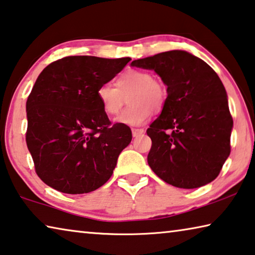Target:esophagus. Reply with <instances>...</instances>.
I'll use <instances>...</instances> for the list:
<instances>
[{"label": "esophagus", "instance_id": "esophagus-1", "mask_svg": "<svg viewBox=\"0 0 255 255\" xmlns=\"http://www.w3.org/2000/svg\"><path fill=\"white\" fill-rule=\"evenodd\" d=\"M144 132H145V130L142 128H134L132 129V137H139V136H142Z\"/></svg>", "mask_w": 255, "mask_h": 255}]
</instances>
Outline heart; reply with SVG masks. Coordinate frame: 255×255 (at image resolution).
I'll list each match as a JSON object with an SVG mask.
<instances>
[{
  "instance_id": "heart-1",
  "label": "heart",
  "mask_w": 255,
  "mask_h": 255,
  "mask_svg": "<svg viewBox=\"0 0 255 255\" xmlns=\"http://www.w3.org/2000/svg\"><path fill=\"white\" fill-rule=\"evenodd\" d=\"M131 107L126 109L116 118V123L126 126L137 127L147 123L153 109L160 110L167 99V88L160 80L154 79L151 72L145 70H128L116 79V87L112 85H101L96 98L103 111L115 116L124 106L125 96H128Z\"/></svg>"
}]
</instances>
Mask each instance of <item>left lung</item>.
Returning a JSON list of instances; mask_svg holds the SVG:
<instances>
[{"label":"left lung","instance_id":"left-lung-1","mask_svg":"<svg viewBox=\"0 0 255 255\" xmlns=\"http://www.w3.org/2000/svg\"><path fill=\"white\" fill-rule=\"evenodd\" d=\"M130 66L154 70L167 86L162 111L146 130L152 139L149 167L178 188L211 183L230 154L233 130L227 93L216 71L181 50L134 60Z\"/></svg>","mask_w":255,"mask_h":255}]
</instances>
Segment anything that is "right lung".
<instances>
[{
    "mask_svg": "<svg viewBox=\"0 0 255 255\" xmlns=\"http://www.w3.org/2000/svg\"><path fill=\"white\" fill-rule=\"evenodd\" d=\"M130 60L66 56L39 74L26 103V142L36 173L47 186L84 194L112 176L131 131L126 125L112 126L96 92Z\"/></svg>",
    "mask_w": 255,
    "mask_h": 255,
    "instance_id": "add662e5",
    "label": "right lung"
}]
</instances>
